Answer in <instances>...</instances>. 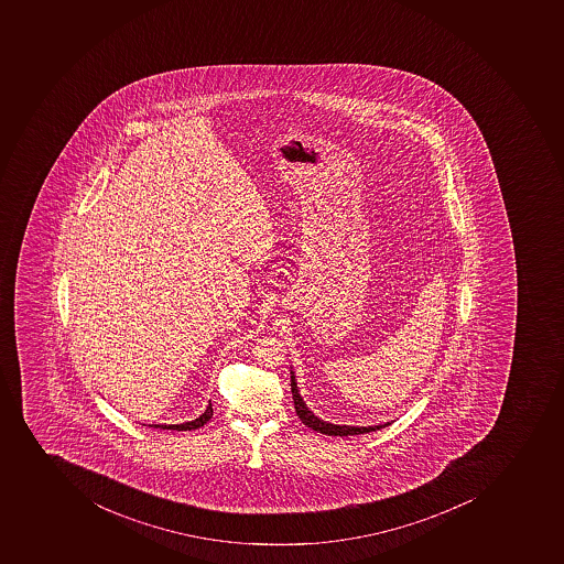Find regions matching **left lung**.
<instances>
[{
  "label": "left lung",
  "instance_id": "8db88e82",
  "mask_svg": "<svg viewBox=\"0 0 564 564\" xmlns=\"http://www.w3.org/2000/svg\"><path fill=\"white\" fill-rule=\"evenodd\" d=\"M290 387H292V397H294L299 419L306 427L313 429L317 433L327 434V436H354V434L372 433V431H379V429L391 424V422H387V424L367 425V427H364V425L330 424L326 420L318 419L317 414L307 408L306 402L301 397V391H299L294 370H290Z\"/></svg>",
  "mask_w": 564,
  "mask_h": 564
}]
</instances>
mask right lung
<instances>
[{"instance_id": "add662e5", "label": "right lung", "mask_w": 564, "mask_h": 564, "mask_svg": "<svg viewBox=\"0 0 564 564\" xmlns=\"http://www.w3.org/2000/svg\"><path fill=\"white\" fill-rule=\"evenodd\" d=\"M214 416V408H212V401L206 405L205 413L199 414L196 420H191V422H183V424H153L150 427L154 429H171V431H192V429L203 427V425L208 422V420Z\"/></svg>"}]
</instances>
